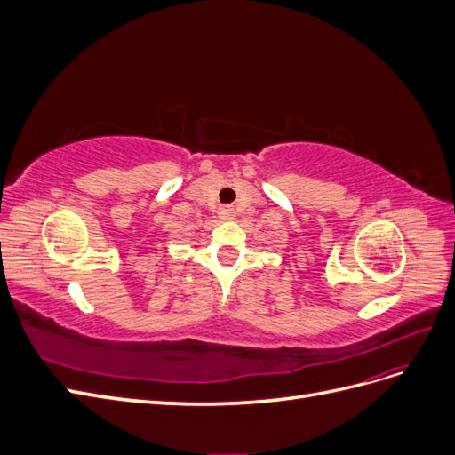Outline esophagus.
Masks as SVG:
<instances>
[{"mask_svg": "<svg viewBox=\"0 0 455 455\" xmlns=\"http://www.w3.org/2000/svg\"><path fill=\"white\" fill-rule=\"evenodd\" d=\"M218 214H220V220H233V218H235V211H233L231 206H222Z\"/></svg>", "mask_w": 455, "mask_h": 455, "instance_id": "34e87169", "label": "esophagus"}]
</instances>
